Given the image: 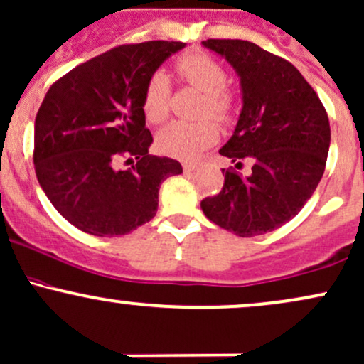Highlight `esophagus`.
Wrapping results in <instances>:
<instances>
[{
  "label": "esophagus",
  "mask_w": 364,
  "mask_h": 364,
  "mask_svg": "<svg viewBox=\"0 0 364 364\" xmlns=\"http://www.w3.org/2000/svg\"><path fill=\"white\" fill-rule=\"evenodd\" d=\"M198 167H200V164H198V162H185V164H183V169H185V173H193V171H197Z\"/></svg>",
  "instance_id": "obj_1"
}]
</instances>
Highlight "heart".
<instances>
[{
    "mask_svg": "<svg viewBox=\"0 0 364 364\" xmlns=\"http://www.w3.org/2000/svg\"><path fill=\"white\" fill-rule=\"evenodd\" d=\"M183 81L203 93L202 114L218 121H228L233 112V95L226 90V72L218 60L205 53H188L176 63ZM171 105V81L164 72H155L145 87L143 110L150 122L166 121ZM218 129L214 122H171L159 133L157 143L164 154L181 161L197 159L214 145Z\"/></svg>",
    "mask_w": 364,
    "mask_h": 364,
    "instance_id": "heart-1",
    "label": "heart"
}]
</instances>
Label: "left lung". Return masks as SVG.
Wrapping results in <instances>:
<instances>
[{
  "instance_id": "1",
  "label": "left lung",
  "mask_w": 364,
  "mask_h": 364,
  "mask_svg": "<svg viewBox=\"0 0 364 364\" xmlns=\"http://www.w3.org/2000/svg\"><path fill=\"white\" fill-rule=\"evenodd\" d=\"M240 79L242 112L219 150L250 174L223 169L225 185L200 207L238 237L264 235L295 218L316 190L330 149V122L316 91L290 62L242 39H207Z\"/></svg>"
}]
</instances>
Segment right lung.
Here are the masks:
<instances>
[{"instance_id": "add662e5", "label": "right lung", "mask_w": 364, "mask_h": 364, "mask_svg": "<svg viewBox=\"0 0 364 364\" xmlns=\"http://www.w3.org/2000/svg\"><path fill=\"white\" fill-rule=\"evenodd\" d=\"M186 45L117 46L67 72L48 90L34 124V169L48 200L70 225L117 237L157 213L164 179L181 164L150 155L143 97L155 70ZM127 158L129 170L117 162Z\"/></svg>"}]
</instances>
